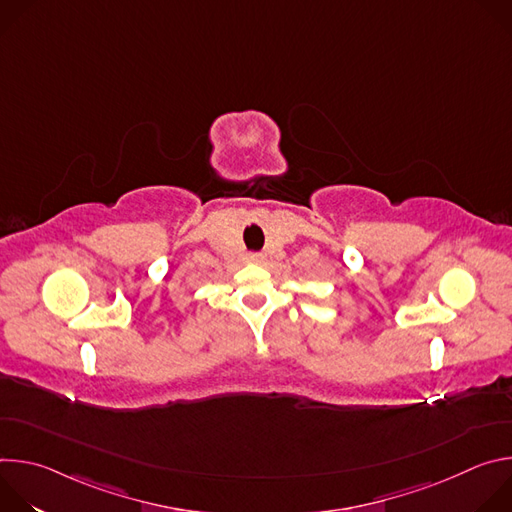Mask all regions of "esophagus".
<instances>
[{"instance_id":"esophagus-1","label":"esophagus","mask_w":512,"mask_h":512,"mask_svg":"<svg viewBox=\"0 0 512 512\" xmlns=\"http://www.w3.org/2000/svg\"><path fill=\"white\" fill-rule=\"evenodd\" d=\"M249 259H251L253 263H259V261H263V255H261V253H251Z\"/></svg>"}]
</instances>
